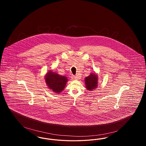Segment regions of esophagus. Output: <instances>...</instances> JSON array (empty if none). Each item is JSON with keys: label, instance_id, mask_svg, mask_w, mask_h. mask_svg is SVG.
<instances>
[{"label": "esophagus", "instance_id": "1", "mask_svg": "<svg viewBox=\"0 0 146 146\" xmlns=\"http://www.w3.org/2000/svg\"><path fill=\"white\" fill-rule=\"evenodd\" d=\"M79 76H72V78L73 79V80H77V79H79Z\"/></svg>", "mask_w": 146, "mask_h": 146}]
</instances>
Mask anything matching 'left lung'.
<instances>
[{"label":"left lung","mask_w":146,"mask_h":146,"mask_svg":"<svg viewBox=\"0 0 146 146\" xmlns=\"http://www.w3.org/2000/svg\"><path fill=\"white\" fill-rule=\"evenodd\" d=\"M85 87L89 91L96 90L98 86V75L95 72H91L90 75L84 79Z\"/></svg>","instance_id":"1"}]
</instances>
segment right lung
<instances>
[{"instance_id":"add662e5","label":"right lung","mask_w":146,"mask_h":146,"mask_svg":"<svg viewBox=\"0 0 146 146\" xmlns=\"http://www.w3.org/2000/svg\"><path fill=\"white\" fill-rule=\"evenodd\" d=\"M44 79L49 89L57 95L62 92L68 80L67 76H61L52 70H49L45 74Z\"/></svg>"}]
</instances>
